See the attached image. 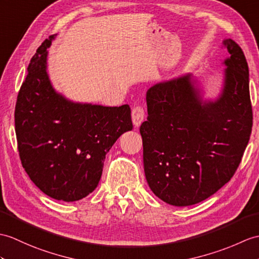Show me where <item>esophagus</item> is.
<instances>
[{
  "label": "esophagus",
  "mask_w": 259,
  "mask_h": 259,
  "mask_svg": "<svg viewBox=\"0 0 259 259\" xmlns=\"http://www.w3.org/2000/svg\"><path fill=\"white\" fill-rule=\"evenodd\" d=\"M132 116V121H134V124L136 127H139L140 123L143 121L144 119V108L140 105H138L136 107H134L131 112Z\"/></svg>",
  "instance_id": "obj_1"
}]
</instances>
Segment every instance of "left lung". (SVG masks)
Returning a JSON list of instances; mask_svg holds the SVG:
<instances>
[{
	"instance_id": "1",
	"label": "left lung",
	"mask_w": 259,
	"mask_h": 259,
	"mask_svg": "<svg viewBox=\"0 0 259 259\" xmlns=\"http://www.w3.org/2000/svg\"><path fill=\"white\" fill-rule=\"evenodd\" d=\"M223 94L203 104L190 75L161 82L147 93L148 117L140 134L150 189L176 206L200 203L235 174L249 141L252 109L248 65L242 48L224 40Z\"/></svg>"
}]
</instances>
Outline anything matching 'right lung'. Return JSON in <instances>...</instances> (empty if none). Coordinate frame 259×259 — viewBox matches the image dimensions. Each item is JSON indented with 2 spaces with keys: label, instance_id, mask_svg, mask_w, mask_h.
Masks as SVG:
<instances>
[{
  "label": "right lung",
  "instance_id": "right-lung-1",
  "mask_svg": "<svg viewBox=\"0 0 259 259\" xmlns=\"http://www.w3.org/2000/svg\"><path fill=\"white\" fill-rule=\"evenodd\" d=\"M53 38L37 48L17 95V150L24 170L41 192L74 202L97 188L107 152L134 125L129 105L74 104L55 93L46 73Z\"/></svg>",
  "mask_w": 259,
  "mask_h": 259
}]
</instances>
